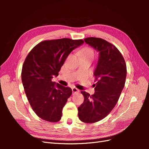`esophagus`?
<instances>
[{
	"label": "esophagus",
	"instance_id": "34e87169",
	"mask_svg": "<svg viewBox=\"0 0 149 149\" xmlns=\"http://www.w3.org/2000/svg\"><path fill=\"white\" fill-rule=\"evenodd\" d=\"M72 91H73V94H76L79 93V90L76 88H72Z\"/></svg>",
	"mask_w": 149,
	"mask_h": 149
}]
</instances>
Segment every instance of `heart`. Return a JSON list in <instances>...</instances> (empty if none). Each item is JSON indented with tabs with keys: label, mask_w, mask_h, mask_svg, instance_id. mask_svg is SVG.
<instances>
[{
	"label": "heart",
	"mask_w": 149,
	"mask_h": 149,
	"mask_svg": "<svg viewBox=\"0 0 149 149\" xmlns=\"http://www.w3.org/2000/svg\"><path fill=\"white\" fill-rule=\"evenodd\" d=\"M81 55L91 57L93 58L94 55V53L93 49L91 48L85 47L81 50Z\"/></svg>",
	"instance_id": "b5f03b06"
}]
</instances>
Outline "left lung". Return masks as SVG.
Here are the masks:
<instances>
[{
    "label": "left lung",
    "instance_id": "8db88e82",
    "mask_svg": "<svg viewBox=\"0 0 149 149\" xmlns=\"http://www.w3.org/2000/svg\"><path fill=\"white\" fill-rule=\"evenodd\" d=\"M84 42L99 53L94 71L97 82L93 95L81 91L84 100L78 108V117L85 123H94L104 118L115 107L124 87L127 68L123 55L112 44L95 37L85 38Z\"/></svg>",
    "mask_w": 149,
    "mask_h": 149
}]
</instances>
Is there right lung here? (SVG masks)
<instances>
[{"mask_svg": "<svg viewBox=\"0 0 149 149\" xmlns=\"http://www.w3.org/2000/svg\"><path fill=\"white\" fill-rule=\"evenodd\" d=\"M84 43L83 40L61 38L45 40L29 53L22 70V81L30 104L39 118L56 123L72 94L69 87L52 81L70 53Z\"/></svg>", "mask_w": 149, "mask_h": 149, "instance_id": "1", "label": "right lung"}]
</instances>
